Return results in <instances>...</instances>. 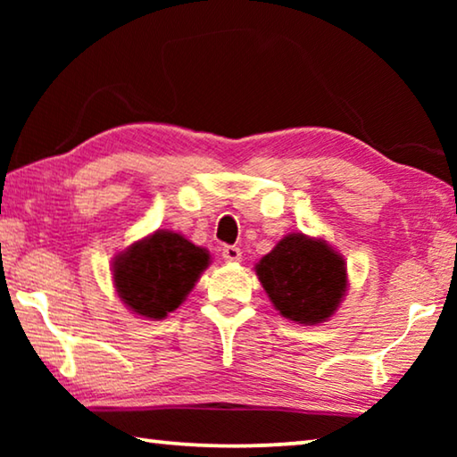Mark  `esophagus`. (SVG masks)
I'll list each match as a JSON object with an SVG mask.
<instances>
[{
    "label": "esophagus",
    "instance_id": "34e87169",
    "mask_svg": "<svg viewBox=\"0 0 457 457\" xmlns=\"http://www.w3.org/2000/svg\"><path fill=\"white\" fill-rule=\"evenodd\" d=\"M221 253H223V260H226V262H239V260H242V250H239V247H236V245H226L221 250Z\"/></svg>",
    "mask_w": 457,
    "mask_h": 457
}]
</instances>
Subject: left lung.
<instances>
[{"label": "left lung", "mask_w": 457, "mask_h": 457, "mask_svg": "<svg viewBox=\"0 0 457 457\" xmlns=\"http://www.w3.org/2000/svg\"><path fill=\"white\" fill-rule=\"evenodd\" d=\"M256 274L280 314L300 324L328 320L346 290L345 260L327 242L303 234L280 239Z\"/></svg>", "instance_id": "obj_1"}]
</instances>
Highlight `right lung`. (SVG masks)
I'll use <instances>...</instances> for the list:
<instances>
[{"instance_id": "add662e5", "label": "right lung", "mask_w": 457, "mask_h": 457, "mask_svg": "<svg viewBox=\"0 0 457 457\" xmlns=\"http://www.w3.org/2000/svg\"><path fill=\"white\" fill-rule=\"evenodd\" d=\"M207 264L204 247L159 229L114 258L112 278L130 311L157 320L179 308Z\"/></svg>"}]
</instances>
